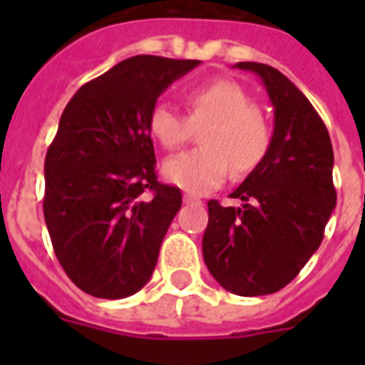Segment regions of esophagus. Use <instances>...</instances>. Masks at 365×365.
I'll return each instance as SVG.
<instances>
[{
  "label": "esophagus",
  "mask_w": 365,
  "mask_h": 365,
  "mask_svg": "<svg viewBox=\"0 0 365 365\" xmlns=\"http://www.w3.org/2000/svg\"><path fill=\"white\" fill-rule=\"evenodd\" d=\"M183 202H185V205H195V206L202 205V200L193 197V195H183Z\"/></svg>",
  "instance_id": "esophagus-1"
}]
</instances>
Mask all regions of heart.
Returning <instances> with one entry per match:
<instances>
[{
  "mask_svg": "<svg viewBox=\"0 0 365 365\" xmlns=\"http://www.w3.org/2000/svg\"><path fill=\"white\" fill-rule=\"evenodd\" d=\"M187 106V117L166 102H157L149 111V132L166 149L182 148L191 136V125H206L200 132L202 148L166 160L168 182L202 195L220 187L231 168L235 176H246L265 159L271 125L237 83L217 79L200 85L189 91Z\"/></svg>",
  "mask_w": 365,
  "mask_h": 365,
  "instance_id": "b5f03b06",
  "label": "heart"
}]
</instances>
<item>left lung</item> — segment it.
Returning a JSON list of instances; mask_svg holds the SVG:
<instances>
[{"mask_svg":"<svg viewBox=\"0 0 365 365\" xmlns=\"http://www.w3.org/2000/svg\"><path fill=\"white\" fill-rule=\"evenodd\" d=\"M237 68L261 77L274 108L265 159L235 189L242 206L208 202L202 255L231 294H274L294 280L324 239L335 208L334 148L307 96L278 70L259 62Z\"/></svg>","mask_w":365,"mask_h":365,"instance_id":"obj_1","label":"left lung"}]
</instances>
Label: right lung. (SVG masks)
I'll use <instances>...</instances> for the list:
<instances>
[{
    "label": "right lung",
    "mask_w": 365,
    "mask_h": 365,
    "mask_svg": "<svg viewBox=\"0 0 365 365\" xmlns=\"http://www.w3.org/2000/svg\"><path fill=\"white\" fill-rule=\"evenodd\" d=\"M199 60L138 54L85 83L45 157L54 254L85 294L121 299L151 278L182 191L157 182L149 111Z\"/></svg>",
    "instance_id": "right-lung-1"
}]
</instances>
